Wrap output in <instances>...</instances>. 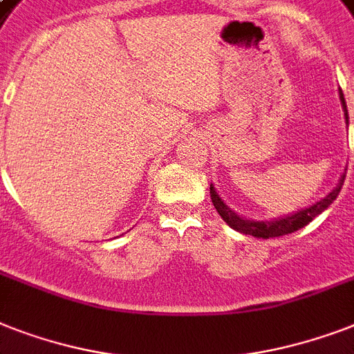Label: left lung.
<instances>
[{
  "instance_id": "obj_1",
  "label": "left lung",
  "mask_w": 354,
  "mask_h": 354,
  "mask_svg": "<svg viewBox=\"0 0 354 354\" xmlns=\"http://www.w3.org/2000/svg\"><path fill=\"white\" fill-rule=\"evenodd\" d=\"M340 100H342V105H344V111H346V122L349 123L346 100H344L342 91H340ZM344 180H346V174H342L340 183H338V185H336L335 189H333L326 198H324V200L317 202L315 205L307 207V209H304V211L295 212V214H291V216L280 218V220H272V222H252V220H243V218L236 216V214H234V212H232L231 209L222 202V198L218 196L216 191H214V187H211V200H212V205L216 207L218 214L223 218V222H227V225H231L234 231L267 240V238H277V236H283V234H291V232L298 231V229L306 227L309 222H313L320 212L326 211L327 207L335 202L336 196H338V192H340L342 185H344Z\"/></svg>"
}]
</instances>
